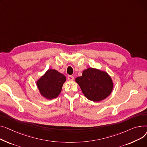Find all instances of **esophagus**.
I'll return each mask as SVG.
<instances>
[{"label": "esophagus", "instance_id": "34e87169", "mask_svg": "<svg viewBox=\"0 0 147 147\" xmlns=\"http://www.w3.org/2000/svg\"><path fill=\"white\" fill-rule=\"evenodd\" d=\"M74 76H72V75H69L68 76H67V80L69 81H74Z\"/></svg>", "mask_w": 147, "mask_h": 147}]
</instances>
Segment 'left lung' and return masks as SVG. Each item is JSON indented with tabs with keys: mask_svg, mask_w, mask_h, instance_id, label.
<instances>
[{
	"mask_svg": "<svg viewBox=\"0 0 147 147\" xmlns=\"http://www.w3.org/2000/svg\"><path fill=\"white\" fill-rule=\"evenodd\" d=\"M75 81L84 96L94 102L100 101L110 96L113 88L111 77L105 71L89 67L82 72Z\"/></svg>",
	"mask_w": 147,
	"mask_h": 147,
	"instance_id": "1",
	"label": "left lung"
}]
</instances>
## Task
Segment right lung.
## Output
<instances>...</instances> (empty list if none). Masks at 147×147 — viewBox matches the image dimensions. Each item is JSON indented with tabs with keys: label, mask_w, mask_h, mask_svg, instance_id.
Segmentation results:
<instances>
[{
	"label": "right lung",
	"mask_w": 147,
	"mask_h": 147,
	"mask_svg": "<svg viewBox=\"0 0 147 147\" xmlns=\"http://www.w3.org/2000/svg\"><path fill=\"white\" fill-rule=\"evenodd\" d=\"M66 77L55 69H49L37 81V86L42 96L48 100L56 98L62 89Z\"/></svg>",
	"instance_id": "obj_1"
}]
</instances>
